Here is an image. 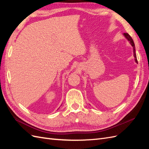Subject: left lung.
Masks as SVG:
<instances>
[{
	"label": "left lung",
	"instance_id": "obj_1",
	"mask_svg": "<svg viewBox=\"0 0 149 149\" xmlns=\"http://www.w3.org/2000/svg\"><path fill=\"white\" fill-rule=\"evenodd\" d=\"M124 37L127 39V40L129 42L130 45H131L132 47H133V52H134V56L135 58V61H136V62L137 63H138V61H137V56H136V49H135V48H136V47H135V44H134V42L133 41L132 38L127 33H124Z\"/></svg>",
	"mask_w": 149,
	"mask_h": 149
}]
</instances>
